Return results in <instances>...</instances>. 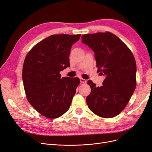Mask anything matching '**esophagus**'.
<instances>
[{"mask_svg":"<svg viewBox=\"0 0 152 152\" xmlns=\"http://www.w3.org/2000/svg\"><path fill=\"white\" fill-rule=\"evenodd\" d=\"M80 83H82V84H86V82H87L86 79H82V78H81V79H80Z\"/></svg>","mask_w":152,"mask_h":152,"instance_id":"1","label":"esophagus"}]
</instances>
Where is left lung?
<instances>
[{
	"label": "left lung",
	"mask_w": 152,
	"mask_h": 152,
	"mask_svg": "<svg viewBox=\"0 0 152 152\" xmlns=\"http://www.w3.org/2000/svg\"><path fill=\"white\" fill-rule=\"evenodd\" d=\"M82 42L93 50L98 72L106 76L101 87L91 80L89 108L103 118L117 116L125 108L136 86V63L130 49L110 32L86 34Z\"/></svg>",
	"instance_id": "1"
}]
</instances>
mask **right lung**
<instances>
[{
    "mask_svg": "<svg viewBox=\"0 0 152 152\" xmlns=\"http://www.w3.org/2000/svg\"><path fill=\"white\" fill-rule=\"evenodd\" d=\"M80 35H50L37 44L25 58L22 78L27 99L45 117L58 118L70 107L80 80L61 78L59 72L70 66V49Z\"/></svg>",
    "mask_w": 152,
    "mask_h": 152,
    "instance_id": "add662e5",
    "label": "right lung"
}]
</instances>
